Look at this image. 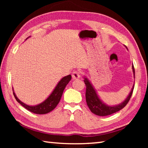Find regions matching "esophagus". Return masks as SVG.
<instances>
[{
  "mask_svg": "<svg viewBox=\"0 0 148 148\" xmlns=\"http://www.w3.org/2000/svg\"><path fill=\"white\" fill-rule=\"evenodd\" d=\"M80 72L78 71H75L72 72V77L73 79H78L80 77Z\"/></svg>",
  "mask_w": 148,
  "mask_h": 148,
  "instance_id": "34e87169",
  "label": "esophagus"
}]
</instances>
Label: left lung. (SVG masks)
<instances>
[{"instance_id": "1", "label": "left lung", "mask_w": 148, "mask_h": 148, "mask_svg": "<svg viewBox=\"0 0 148 148\" xmlns=\"http://www.w3.org/2000/svg\"><path fill=\"white\" fill-rule=\"evenodd\" d=\"M132 71H133L134 78H135V71L134 65H132ZM84 83L86 86V99L87 106H88L90 110L92 113L97 115L99 116H109L112 114L116 113V112L119 111L121 109L126 106L128 103L129 100L131 99L132 96V92H133L134 84L132 87V90L127 98L125 100L124 102H123L121 104L115 106H110L104 104L100 99L99 98L96 91H95L93 87L92 86L91 83L89 82V80L85 77Z\"/></svg>"}]
</instances>
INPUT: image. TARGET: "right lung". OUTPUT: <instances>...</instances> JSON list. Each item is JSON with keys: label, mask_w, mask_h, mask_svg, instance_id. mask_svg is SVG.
<instances>
[{"label": "right lung", "mask_w": 148, "mask_h": 148, "mask_svg": "<svg viewBox=\"0 0 148 148\" xmlns=\"http://www.w3.org/2000/svg\"><path fill=\"white\" fill-rule=\"evenodd\" d=\"M71 75L69 74L68 76H65L60 80V82L57 85L56 88L53 90V91L51 92V94L49 95V97L47 98L46 101L42 102L41 104L36 105V106H29L24 104L20 100L17 99L16 95H15L14 92H13L15 99L19 103L23 106L25 108H26L27 110H29L31 112H32L34 114H47L52 111L57 106V105L59 104V102L61 100L62 97V92H63L65 87L69 82L71 79Z\"/></svg>", "instance_id": "1"}]
</instances>
